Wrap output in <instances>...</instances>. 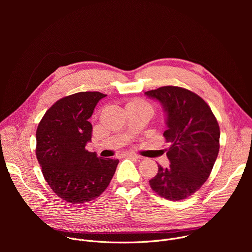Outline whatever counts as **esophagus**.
<instances>
[{"label": "esophagus", "instance_id": "1", "mask_svg": "<svg viewBox=\"0 0 252 252\" xmlns=\"http://www.w3.org/2000/svg\"><path fill=\"white\" fill-rule=\"evenodd\" d=\"M126 157H128V158H139V157H138L137 155H135V154H131V153H128V154H126Z\"/></svg>", "mask_w": 252, "mask_h": 252}]
</instances>
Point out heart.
I'll use <instances>...</instances> for the list:
<instances>
[{"instance_id":"obj_1","label":"heart","mask_w":252,"mask_h":252,"mask_svg":"<svg viewBox=\"0 0 252 252\" xmlns=\"http://www.w3.org/2000/svg\"><path fill=\"white\" fill-rule=\"evenodd\" d=\"M134 106H138V107H147V109H150L153 111V106L151 103L145 101V100H136V101H133L132 103H130Z\"/></svg>"}]
</instances>
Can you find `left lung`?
Listing matches in <instances>:
<instances>
[{
    "label": "left lung",
    "mask_w": 252,
    "mask_h": 252,
    "mask_svg": "<svg viewBox=\"0 0 252 252\" xmlns=\"http://www.w3.org/2000/svg\"><path fill=\"white\" fill-rule=\"evenodd\" d=\"M145 94L160 102L165 113L163 136L171 145L166 153L169 166L158 165L150 186L166 199H185L205 183L217 160L219 123L208 104L189 90L166 86Z\"/></svg>",
    "instance_id": "1"
}]
</instances>
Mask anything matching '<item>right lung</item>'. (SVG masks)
Instances as JSON below:
<instances>
[{"label": "right lung", "instance_id": "add662e5", "mask_svg": "<svg viewBox=\"0 0 252 252\" xmlns=\"http://www.w3.org/2000/svg\"><path fill=\"white\" fill-rule=\"evenodd\" d=\"M105 95L82 92L61 98L47 111L35 133V155L46 182L69 203L99 196L116 172L119 159L100 158L86 150L93 132L89 120Z\"/></svg>", "mask_w": 252, "mask_h": 252}]
</instances>
